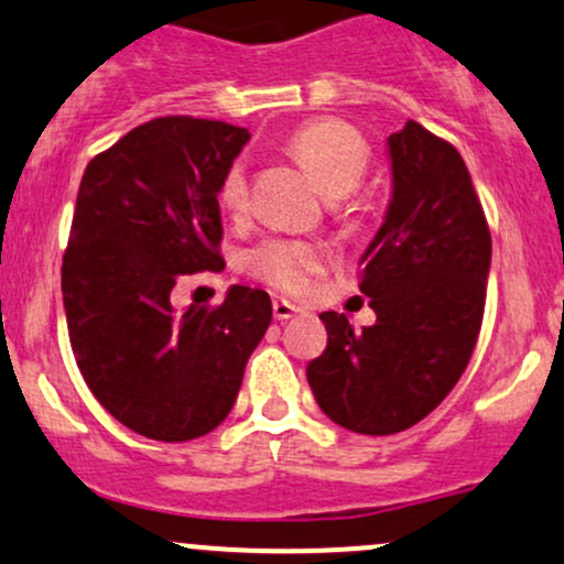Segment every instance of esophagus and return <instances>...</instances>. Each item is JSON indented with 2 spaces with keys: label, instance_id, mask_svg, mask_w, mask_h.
<instances>
[{
  "label": "esophagus",
  "instance_id": "1",
  "mask_svg": "<svg viewBox=\"0 0 564 564\" xmlns=\"http://www.w3.org/2000/svg\"><path fill=\"white\" fill-rule=\"evenodd\" d=\"M273 315L275 321H289V318H296V315H302V307H296V304H291L289 300H275Z\"/></svg>",
  "mask_w": 564,
  "mask_h": 564
}]
</instances>
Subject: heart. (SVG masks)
<instances>
[{"mask_svg": "<svg viewBox=\"0 0 564 564\" xmlns=\"http://www.w3.org/2000/svg\"><path fill=\"white\" fill-rule=\"evenodd\" d=\"M286 151L304 166L326 196L347 204L366 180L371 166V148L364 134L339 119H315L289 134ZM219 204L230 215H241L249 200V174L243 161L228 166L217 191ZM251 275L270 286L302 294L323 268L321 246L300 238H264L246 254Z\"/></svg>", "mask_w": 564, "mask_h": 564, "instance_id": "heart-1", "label": "heart"}]
</instances>
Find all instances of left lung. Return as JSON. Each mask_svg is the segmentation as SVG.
Masks as SVG:
<instances>
[{
    "instance_id": "8db88e82",
    "label": "left lung",
    "mask_w": 564,
    "mask_h": 564,
    "mask_svg": "<svg viewBox=\"0 0 564 564\" xmlns=\"http://www.w3.org/2000/svg\"><path fill=\"white\" fill-rule=\"evenodd\" d=\"M387 145L392 200L360 260L377 323L352 332L345 313H323L328 345L307 364L321 411L360 435L408 430L456 387L490 270L488 219L456 148L416 121Z\"/></svg>"
}]
</instances>
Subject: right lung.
<instances>
[{"label":"right lung","instance_id":"add662e5","mask_svg":"<svg viewBox=\"0 0 564 564\" xmlns=\"http://www.w3.org/2000/svg\"><path fill=\"white\" fill-rule=\"evenodd\" d=\"M249 138L161 116L84 170L63 254L70 347L100 405L142 437L185 443L223 424L273 318L262 289L185 313L170 300L185 275L225 268L217 191Z\"/></svg>","mask_w":564,"mask_h":564}]
</instances>
